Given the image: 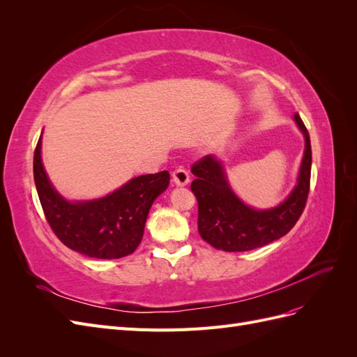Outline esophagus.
I'll list each match as a JSON object with an SVG mask.
<instances>
[{
    "label": "esophagus",
    "instance_id": "1",
    "mask_svg": "<svg viewBox=\"0 0 357 357\" xmlns=\"http://www.w3.org/2000/svg\"><path fill=\"white\" fill-rule=\"evenodd\" d=\"M172 181H174L177 186H186L188 183L190 181L189 172H188L185 168L178 167L177 169L172 171Z\"/></svg>",
    "mask_w": 357,
    "mask_h": 357
}]
</instances>
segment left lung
<instances>
[{
    "label": "left lung",
    "mask_w": 357,
    "mask_h": 357,
    "mask_svg": "<svg viewBox=\"0 0 357 357\" xmlns=\"http://www.w3.org/2000/svg\"><path fill=\"white\" fill-rule=\"evenodd\" d=\"M294 119L305 138L304 156L295 188L274 208L245 205L231 189L222 162L214 155L192 165L197 178L190 189L198 199V231L204 241L223 252H247L282 238L294 228L305 208L311 176L310 135L298 113Z\"/></svg>",
    "instance_id": "left-lung-1"
}]
</instances>
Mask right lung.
I'll return each mask as SVG.
<instances>
[{
  "label": "right lung",
  "instance_id": "right-lung-1",
  "mask_svg": "<svg viewBox=\"0 0 357 357\" xmlns=\"http://www.w3.org/2000/svg\"><path fill=\"white\" fill-rule=\"evenodd\" d=\"M34 181L50 228L63 244L88 257L119 259L134 253L142 243L149 210L167 190L169 172L138 176L98 199L68 201L53 188L43 167L40 137Z\"/></svg>",
  "mask_w": 357,
  "mask_h": 357
}]
</instances>
